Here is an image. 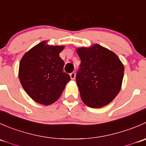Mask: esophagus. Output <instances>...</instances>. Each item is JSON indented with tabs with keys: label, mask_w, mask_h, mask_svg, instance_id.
<instances>
[{
	"label": "esophagus",
	"mask_w": 146,
	"mask_h": 146,
	"mask_svg": "<svg viewBox=\"0 0 146 146\" xmlns=\"http://www.w3.org/2000/svg\"><path fill=\"white\" fill-rule=\"evenodd\" d=\"M70 78H71L72 80H74L75 78H76V73H75V72H72V73L70 74Z\"/></svg>",
	"instance_id": "1"
}]
</instances>
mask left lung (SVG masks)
<instances>
[{
    "label": "left lung",
    "mask_w": 146,
    "mask_h": 146,
    "mask_svg": "<svg viewBox=\"0 0 146 146\" xmlns=\"http://www.w3.org/2000/svg\"><path fill=\"white\" fill-rule=\"evenodd\" d=\"M76 51L81 61L76 82L82 102L91 108L107 105L121 88L123 64L114 52L99 44Z\"/></svg>",
    "instance_id": "1"
}]
</instances>
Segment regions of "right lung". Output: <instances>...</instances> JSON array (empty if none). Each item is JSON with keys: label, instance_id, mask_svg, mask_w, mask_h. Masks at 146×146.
<instances>
[{"label": "right lung", "instance_id": "obj_1", "mask_svg": "<svg viewBox=\"0 0 146 146\" xmlns=\"http://www.w3.org/2000/svg\"><path fill=\"white\" fill-rule=\"evenodd\" d=\"M64 46H51L43 41L22 58L19 79L25 91L33 100L44 105L55 102L70 80L64 72V61L59 54Z\"/></svg>", "mask_w": 146, "mask_h": 146}]
</instances>
